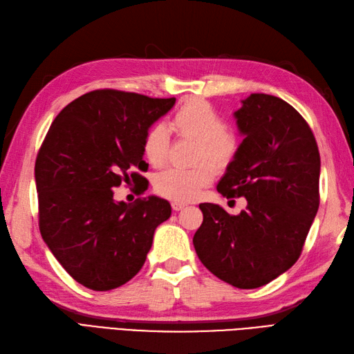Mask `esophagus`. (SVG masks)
Here are the masks:
<instances>
[{"label":"esophagus","instance_id":"obj_1","mask_svg":"<svg viewBox=\"0 0 354 354\" xmlns=\"http://www.w3.org/2000/svg\"><path fill=\"white\" fill-rule=\"evenodd\" d=\"M171 207H174V211H180L185 207V203H180V202H171Z\"/></svg>","mask_w":354,"mask_h":354}]
</instances>
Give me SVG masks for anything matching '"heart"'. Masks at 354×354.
Instances as JSON below:
<instances>
[{"label":"heart","mask_w":354,"mask_h":354,"mask_svg":"<svg viewBox=\"0 0 354 354\" xmlns=\"http://www.w3.org/2000/svg\"><path fill=\"white\" fill-rule=\"evenodd\" d=\"M169 130L196 142V161H206L216 170L227 167L238 153V139L225 130L223 116L202 98H188L169 120ZM169 133L162 125H153L145 133L143 156L151 166L166 161ZM212 171L206 165L192 169H166L156 176V192L175 202H189L211 184Z\"/></svg>","instance_id":"b5f03b06"}]
</instances>
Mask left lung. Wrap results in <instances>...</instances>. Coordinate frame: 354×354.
<instances>
[{
  "instance_id": "1",
  "label": "left lung",
  "mask_w": 354,
  "mask_h": 354,
  "mask_svg": "<svg viewBox=\"0 0 354 354\" xmlns=\"http://www.w3.org/2000/svg\"><path fill=\"white\" fill-rule=\"evenodd\" d=\"M243 136L216 189L245 197L238 215L201 203L194 233L198 259L215 277L238 288H257L292 268L319 211L320 153L314 134L279 97L251 94L233 113Z\"/></svg>"
}]
</instances>
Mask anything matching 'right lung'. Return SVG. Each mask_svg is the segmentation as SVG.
Here are the masks:
<instances>
[{
	"label": "right lung",
	"instance_id": "1",
	"mask_svg": "<svg viewBox=\"0 0 354 354\" xmlns=\"http://www.w3.org/2000/svg\"><path fill=\"white\" fill-rule=\"evenodd\" d=\"M176 98H149L97 89L67 104L53 120L35 160L39 224L43 241L77 283L106 292L142 269L153 233L169 220L170 203L158 196L116 202L113 188L130 176L148 183L142 142Z\"/></svg>",
	"mask_w": 354,
	"mask_h": 354
}]
</instances>
